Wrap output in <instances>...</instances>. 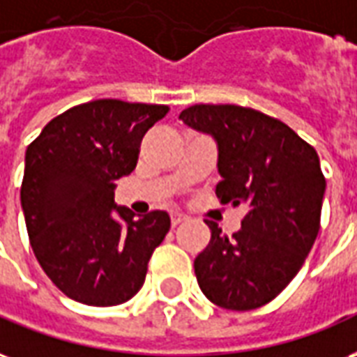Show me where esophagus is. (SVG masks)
<instances>
[{
  "mask_svg": "<svg viewBox=\"0 0 357 357\" xmlns=\"http://www.w3.org/2000/svg\"><path fill=\"white\" fill-rule=\"evenodd\" d=\"M182 220H184V215H181V213H171V225H181Z\"/></svg>",
  "mask_w": 357,
  "mask_h": 357,
  "instance_id": "1",
  "label": "esophagus"
}]
</instances>
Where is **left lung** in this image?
Returning a JSON list of instances; mask_svg holds the SVG:
<instances>
[{"label":"left lung","instance_id":"left-lung-1","mask_svg":"<svg viewBox=\"0 0 357 357\" xmlns=\"http://www.w3.org/2000/svg\"><path fill=\"white\" fill-rule=\"evenodd\" d=\"M178 118L217 142L220 204L247 207L232 238L205 220L211 241L194 261L199 289L226 310L264 306L298 274L319 232L325 178L317 152L253 108L196 104Z\"/></svg>","mask_w":357,"mask_h":357}]
</instances>
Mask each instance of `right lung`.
I'll list each match as a JSON object with an SVG mask.
<instances>
[{"mask_svg":"<svg viewBox=\"0 0 357 357\" xmlns=\"http://www.w3.org/2000/svg\"><path fill=\"white\" fill-rule=\"evenodd\" d=\"M167 106L100 98L43 127L26 150L20 204L33 255L62 293L89 306L137 295L171 228L165 211L135 215L114 190L131 175L140 140Z\"/></svg>","mask_w":357,"mask_h":357,"instance_id":"obj_1","label":"right lung"}]
</instances>
